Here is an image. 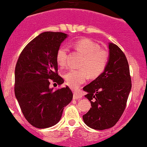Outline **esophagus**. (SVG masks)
Here are the masks:
<instances>
[{
    "mask_svg": "<svg viewBox=\"0 0 147 147\" xmlns=\"http://www.w3.org/2000/svg\"><path fill=\"white\" fill-rule=\"evenodd\" d=\"M82 97V95L81 94L79 93V92H75L73 94V98L74 99H80Z\"/></svg>",
    "mask_w": 147,
    "mask_h": 147,
    "instance_id": "34e87169",
    "label": "esophagus"
}]
</instances>
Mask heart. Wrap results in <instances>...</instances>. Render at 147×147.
Instances as JSON below:
<instances>
[{"instance_id": "1", "label": "heart", "mask_w": 147, "mask_h": 147, "mask_svg": "<svg viewBox=\"0 0 147 147\" xmlns=\"http://www.w3.org/2000/svg\"><path fill=\"white\" fill-rule=\"evenodd\" d=\"M72 47L84 56L80 65L81 69H70L64 75V78L70 87L76 89L85 82L89 75L92 77H98L106 69L109 61L107 51L101 49V47L88 38L78 40L72 44ZM67 49L62 46L56 52V62L60 67H64L66 63Z\"/></svg>"}]
</instances>
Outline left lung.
Here are the masks:
<instances>
[{
    "label": "left lung",
    "mask_w": 147,
    "mask_h": 147,
    "mask_svg": "<svg viewBox=\"0 0 147 147\" xmlns=\"http://www.w3.org/2000/svg\"><path fill=\"white\" fill-rule=\"evenodd\" d=\"M109 61L104 72L83 88L92 108L83 115L84 123L98 130L115 125L125 109L132 84L125 55L109 44Z\"/></svg>",
    "instance_id": "obj_1"
}]
</instances>
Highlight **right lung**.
<instances>
[{
  "instance_id": "right-lung-1",
  "label": "right lung",
  "mask_w": 147,
  "mask_h": 147,
  "mask_svg": "<svg viewBox=\"0 0 147 147\" xmlns=\"http://www.w3.org/2000/svg\"><path fill=\"white\" fill-rule=\"evenodd\" d=\"M67 37L62 32L40 34L24 47L15 70V94L26 120L37 128L55 125L64 107L72 101L67 86L53 91L50 82L61 85L64 80L58 74L56 52Z\"/></svg>"
}]
</instances>
